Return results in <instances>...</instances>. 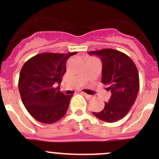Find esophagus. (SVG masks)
<instances>
[{"label": "esophagus", "mask_w": 159, "mask_h": 159, "mask_svg": "<svg viewBox=\"0 0 159 159\" xmlns=\"http://www.w3.org/2000/svg\"><path fill=\"white\" fill-rule=\"evenodd\" d=\"M83 95H84V96H85V98H86V99H92V95H88V94H86V93H83Z\"/></svg>", "instance_id": "esophagus-1"}]
</instances>
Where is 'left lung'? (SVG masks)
Instances as JSON below:
<instances>
[{"instance_id": "left-lung-1", "label": "left lung", "mask_w": 159, "mask_h": 159, "mask_svg": "<svg viewBox=\"0 0 159 159\" xmlns=\"http://www.w3.org/2000/svg\"><path fill=\"white\" fill-rule=\"evenodd\" d=\"M96 55L102 63V83L111 91V96L104 108L93 112L99 119L114 123L127 116L135 102L139 89V76L133 60L123 52L111 48L89 52Z\"/></svg>"}]
</instances>
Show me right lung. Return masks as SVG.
I'll list each match as a JSON object with an SVG mask.
<instances>
[{"instance_id": "obj_1", "label": "right lung", "mask_w": 159, "mask_h": 159, "mask_svg": "<svg viewBox=\"0 0 159 159\" xmlns=\"http://www.w3.org/2000/svg\"><path fill=\"white\" fill-rule=\"evenodd\" d=\"M76 53H40L22 67L20 95L25 108L37 121L51 124L65 116L72 95H65L56 85L62 81L67 60Z\"/></svg>"}]
</instances>
